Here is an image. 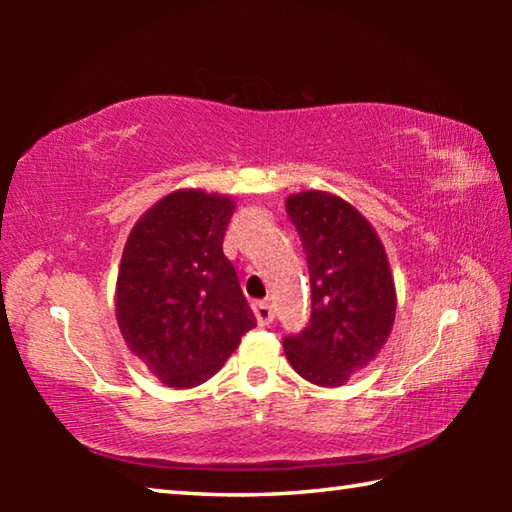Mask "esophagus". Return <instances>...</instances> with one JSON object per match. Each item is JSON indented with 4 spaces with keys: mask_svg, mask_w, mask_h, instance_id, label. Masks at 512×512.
Segmentation results:
<instances>
[{
    "mask_svg": "<svg viewBox=\"0 0 512 512\" xmlns=\"http://www.w3.org/2000/svg\"><path fill=\"white\" fill-rule=\"evenodd\" d=\"M253 314H255L259 325H268L273 320L271 302H253Z\"/></svg>",
    "mask_w": 512,
    "mask_h": 512,
    "instance_id": "1",
    "label": "esophagus"
}]
</instances>
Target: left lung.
Masks as SVG:
<instances>
[{"mask_svg": "<svg viewBox=\"0 0 512 512\" xmlns=\"http://www.w3.org/2000/svg\"><path fill=\"white\" fill-rule=\"evenodd\" d=\"M287 214L307 255L311 318L284 339L293 370L323 388L343 386L377 357L393 332L397 293L384 244L341 196L291 194Z\"/></svg>", "mask_w": 512, "mask_h": 512, "instance_id": "left-lung-1", "label": "left lung"}]
</instances>
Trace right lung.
<instances>
[{"mask_svg": "<svg viewBox=\"0 0 512 512\" xmlns=\"http://www.w3.org/2000/svg\"><path fill=\"white\" fill-rule=\"evenodd\" d=\"M235 201L176 189L133 225L121 255L115 314L137 359L169 388L205 384L255 327L223 237Z\"/></svg>", "mask_w": 512, "mask_h": 512, "instance_id": "add662e5", "label": "right lung"}]
</instances>
